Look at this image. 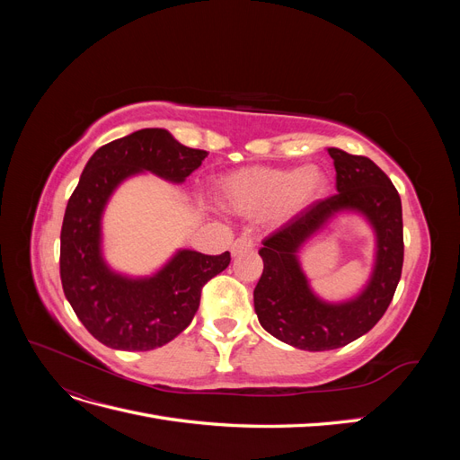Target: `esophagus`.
I'll return each instance as SVG.
<instances>
[{
    "instance_id": "esophagus-1",
    "label": "esophagus",
    "mask_w": 460,
    "mask_h": 460,
    "mask_svg": "<svg viewBox=\"0 0 460 460\" xmlns=\"http://www.w3.org/2000/svg\"><path fill=\"white\" fill-rule=\"evenodd\" d=\"M249 252H253V240L247 238V235H242V238L235 240V242L232 243V247H230L232 257H238V255L249 253Z\"/></svg>"
}]
</instances>
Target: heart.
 Listing matches in <instances>:
<instances>
[{
    "mask_svg": "<svg viewBox=\"0 0 460 460\" xmlns=\"http://www.w3.org/2000/svg\"><path fill=\"white\" fill-rule=\"evenodd\" d=\"M328 191V174L318 164L247 166L222 176L217 199L230 215L264 217L280 226L307 211Z\"/></svg>",
    "mask_w": 460,
    "mask_h": 460,
    "instance_id": "1",
    "label": "heart"
}]
</instances>
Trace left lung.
Returning <instances> with one entry per match:
<instances>
[{
  "instance_id": "8db88e82",
  "label": "left lung",
  "mask_w": 460,
  "mask_h": 460,
  "mask_svg": "<svg viewBox=\"0 0 460 460\" xmlns=\"http://www.w3.org/2000/svg\"><path fill=\"white\" fill-rule=\"evenodd\" d=\"M336 166V196L269 235L259 249L262 274L253 291L255 313L270 336L303 351L338 349L365 336L384 316L402 269V211L392 180L368 157L328 147ZM340 214H358L375 234V264L364 289L343 302H326L312 289L300 249Z\"/></svg>"
}]
</instances>
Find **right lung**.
I'll return each instance as SVG.
<instances>
[{
  "label": "right lung",
  "mask_w": 460,
  "mask_h": 460,
  "mask_svg": "<svg viewBox=\"0 0 460 460\" xmlns=\"http://www.w3.org/2000/svg\"><path fill=\"white\" fill-rule=\"evenodd\" d=\"M205 157L169 130L144 128L102 146L80 174L61 228V284L80 323L111 349L149 351L174 340L198 313L203 286L230 264L228 252L178 249L153 274L128 276L103 257V213L122 182L151 172L182 184Z\"/></svg>",
  "instance_id": "add662e5"
}]
</instances>
